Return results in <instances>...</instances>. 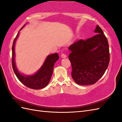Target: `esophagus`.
Returning a JSON list of instances; mask_svg holds the SVG:
<instances>
[{
    "instance_id": "34e87169",
    "label": "esophagus",
    "mask_w": 122,
    "mask_h": 122,
    "mask_svg": "<svg viewBox=\"0 0 122 122\" xmlns=\"http://www.w3.org/2000/svg\"><path fill=\"white\" fill-rule=\"evenodd\" d=\"M61 58H66V55L65 54H64V53L62 54L61 55Z\"/></svg>"
}]
</instances>
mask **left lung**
<instances>
[{"label": "left lung", "mask_w": 122, "mask_h": 122, "mask_svg": "<svg viewBox=\"0 0 122 122\" xmlns=\"http://www.w3.org/2000/svg\"><path fill=\"white\" fill-rule=\"evenodd\" d=\"M94 32L96 35L92 38L76 41L68 48L72 77L80 85L94 84L104 75L110 62L107 37L98 25Z\"/></svg>", "instance_id": "left-lung-1"}]
</instances>
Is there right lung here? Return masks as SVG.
Wrapping results in <instances>:
<instances>
[{"mask_svg": "<svg viewBox=\"0 0 122 122\" xmlns=\"http://www.w3.org/2000/svg\"><path fill=\"white\" fill-rule=\"evenodd\" d=\"M27 24L23 25L20 30ZM20 31L18 32L17 36L14 39L12 46V66L15 74L18 80L27 87L35 90L43 89L49 84L50 81L53 73L54 65L56 61L59 59V56L58 53L48 55L42 66L35 74L32 75H25L21 73L18 70L15 64V42L18 37H19Z\"/></svg>", "mask_w": 122, "mask_h": 122, "instance_id": "obj_1", "label": "right lung"}]
</instances>
